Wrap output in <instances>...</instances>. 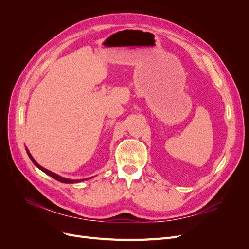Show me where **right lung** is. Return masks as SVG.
Here are the masks:
<instances>
[{
  "label": "right lung",
  "mask_w": 249,
  "mask_h": 249,
  "mask_svg": "<svg viewBox=\"0 0 249 249\" xmlns=\"http://www.w3.org/2000/svg\"><path fill=\"white\" fill-rule=\"evenodd\" d=\"M26 150H27V154H28L29 158H30V159H31V161L34 163V165H35V166H36L37 168H39L41 171H43L44 173H47L48 176H50V177H52V178H54L55 179L58 180V182L65 183V184H74V183H80V182H83V180H86V179L91 178H82V179H71V178H63V177H60V176L56 175V173L52 172V171H50V170H48V169H46V168H43L42 166H40V165L34 160V158L32 157L31 154H30V152H29L27 147H26ZM92 178H93V177H92Z\"/></svg>",
  "instance_id": "1"
}]
</instances>
